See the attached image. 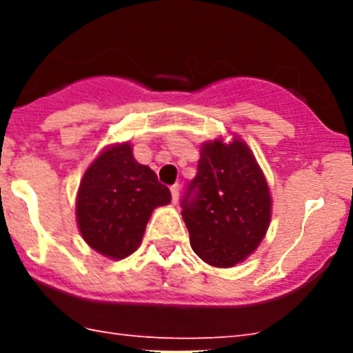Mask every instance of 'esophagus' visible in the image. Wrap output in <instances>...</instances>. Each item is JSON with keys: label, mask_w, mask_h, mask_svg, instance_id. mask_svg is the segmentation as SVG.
<instances>
[{"label": "esophagus", "mask_w": 353, "mask_h": 353, "mask_svg": "<svg viewBox=\"0 0 353 353\" xmlns=\"http://www.w3.org/2000/svg\"><path fill=\"white\" fill-rule=\"evenodd\" d=\"M179 194H180V185L179 183H174V185H171V199H173V203L179 201Z\"/></svg>", "instance_id": "1"}]
</instances>
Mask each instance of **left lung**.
Returning a JSON list of instances; mask_svg holds the SVG:
<instances>
[{"label": "left lung", "mask_w": 353, "mask_h": 353, "mask_svg": "<svg viewBox=\"0 0 353 353\" xmlns=\"http://www.w3.org/2000/svg\"><path fill=\"white\" fill-rule=\"evenodd\" d=\"M182 217L192 251L208 265L233 267L258 248L269 228L270 192L245 143L215 139L201 146Z\"/></svg>", "instance_id": "8db88e82"}]
</instances>
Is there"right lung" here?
<instances>
[{
    "mask_svg": "<svg viewBox=\"0 0 353 353\" xmlns=\"http://www.w3.org/2000/svg\"><path fill=\"white\" fill-rule=\"evenodd\" d=\"M171 192L157 174L136 162L129 143L102 152L86 170L77 192V224L86 244L121 260L139 248L154 208Z\"/></svg>",
    "mask_w": 353,
    "mask_h": 353,
    "instance_id": "right-lung-1",
    "label": "right lung"
}]
</instances>
